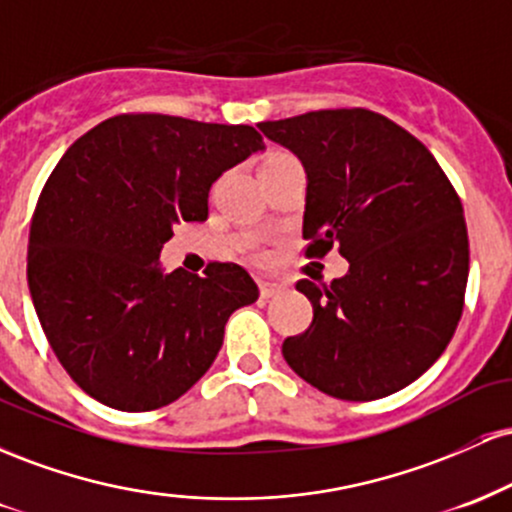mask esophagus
<instances>
[{
    "label": "esophagus",
    "mask_w": 512,
    "mask_h": 512,
    "mask_svg": "<svg viewBox=\"0 0 512 512\" xmlns=\"http://www.w3.org/2000/svg\"><path fill=\"white\" fill-rule=\"evenodd\" d=\"M284 291V284H279V281H269V279H262L260 281V293L262 298H272L276 293Z\"/></svg>",
    "instance_id": "1"
}]
</instances>
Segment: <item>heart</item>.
Listing matches in <instances>:
<instances>
[{"mask_svg": "<svg viewBox=\"0 0 512 512\" xmlns=\"http://www.w3.org/2000/svg\"><path fill=\"white\" fill-rule=\"evenodd\" d=\"M286 158H293V156L284 154V151H272V154L264 156V161H262V166H260V168H264V166H272V163H279V161H286Z\"/></svg>", "mask_w": 512, "mask_h": 512, "instance_id": "b5f03b06", "label": "heart"}]
</instances>
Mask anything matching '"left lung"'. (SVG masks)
I'll return each instance as SVG.
<instances>
[{
  "label": "left lung",
  "instance_id": "obj_1",
  "mask_svg": "<svg viewBox=\"0 0 512 512\" xmlns=\"http://www.w3.org/2000/svg\"><path fill=\"white\" fill-rule=\"evenodd\" d=\"M308 175L305 255L334 245L349 272L301 279L313 322L281 354L325 395L370 402L426 373L464 308L469 240L462 202L431 151L366 108L315 110L257 125Z\"/></svg>",
  "mask_w": 512,
  "mask_h": 512
}]
</instances>
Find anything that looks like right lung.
Listing matches in <instances>:
<instances>
[{
  "instance_id": "add662e5",
  "label": "right lung",
  "mask_w": 512,
  "mask_h": 512,
  "mask_svg": "<svg viewBox=\"0 0 512 512\" xmlns=\"http://www.w3.org/2000/svg\"><path fill=\"white\" fill-rule=\"evenodd\" d=\"M264 149L248 125L115 115L69 146L38 197L28 289L57 361L86 395L151 411L207 373L233 310L260 289L240 264L163 274L180 221H207L216 180Z\"/></svg>"
}]
</instances>
